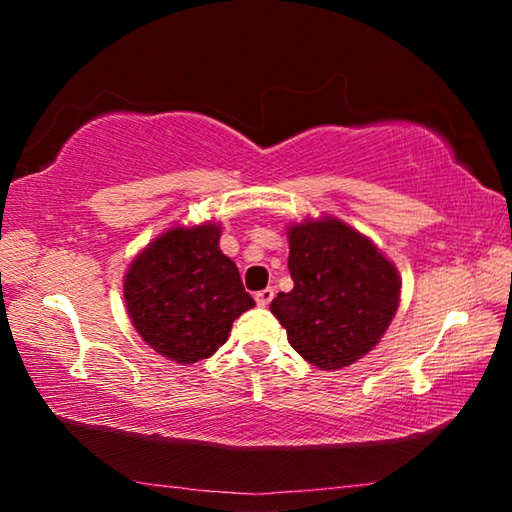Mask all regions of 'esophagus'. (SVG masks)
Segmentation results:
<instances>
[{
    "label": "esophagus",
    "mask_w": 512,
    "mask_h": 512,
    "mask_svg": "<svg viewBox=\"0 0 512 512\" xmlns=\"http://www.w3.org/2000/svg\"><path fill=\"white\" fill-rule=\"evenodd\" d=\"M273 298H275V289L273 287H266V289L255 293V302H257L259 307H268V305H271Z\"/></svg>",
    "instance_id": "obj_1"
}]
</instances>
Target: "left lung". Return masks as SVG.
I'll list each match as a JSON object with an SVG mask.
<instances>
[{
  "instance_id": "1",
  "label": "left lung",
  "mask_w": 512,
  "mask_h": 512,
  "mask_svg": "<svg viewBox=\"0 0 512 512\" xmlns=\"http://www.w3.org/2000/svg\"><path fill=\"white\" fill-rule=\"evenodd\" d=\"M293 289L273 316L291 348L323 370L352 366L379 343L400 305V275L361 232L334 216L289 228Z\"/></svg>"
}]
</instances>
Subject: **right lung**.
<instances>
[{"label": "right lung", "instance_id": "1", "mask_svg": "<svg viewBox=\"0 0 512 512\" xmlns=\"http://www.w3.org/2000/svg\"><path fill=\"white\" fill-rule=\"evenodd\" d=\"M219 237L216 223L176 225L151 241L124 277L137 334L176 363L212 357L228 341L232 323L255 307Z\"/></svg>", "mask_w": 512, "mask_h": 512}]
</instances>
